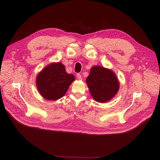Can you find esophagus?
Listing matches in <instances>:
<instances>
[{
    "label": "esophagus",
    "mask_w": 160,
    "mask_h": 160,
    "mask_svg": "<svg viewBox=\"0 0 160 160\" xmlns=\"http://www.w3.org/2000/svg\"><path fill=\"white\" fill-rule=\"evenodd\" d=\"M77 78H78V80H82V75H81L80 74H79V73H78V74L77 75Z\"/></svg>",
    "instance_id": "34e87169"
}]
</instances>
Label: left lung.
Listing matches in <instances>:
<instances>
[{
	"label": "left lung",
	"instance_id": "8db88e82",
	"mask_svg": "<svg viewBox=\"0 0 160 160\" xmlns=\"http://www.w3.org/2000/svg\"><path fill=\"white\" fill-rule=\"evenodd\" d=\"M86 83L93 99L106 102L115 96L119 90V82L112 70L100 66L91 68Z\"/></svg>",
	"mask_w": 160,
	"mask_h": 160
}]
</instances>
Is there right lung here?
Listing matches in <instances>:
<instances>
[{
    "label": "right lung",
    "instance_id": "obj_1",
    "mask_svg": "<svg viewBox=\"0 0 160 160\" xmlns=\"http://www.w3.org/2000/svg\"><path fill=\"white\" fill-rule=\"evenodd\" d=\"M72 74H68L61 62H54L38 74L36 84L38 92L45 99L56 101L61 99L75 80Z\"/></svg>",
    "mask_w": 160,
    "mask_h": 160
}]
</instances>
